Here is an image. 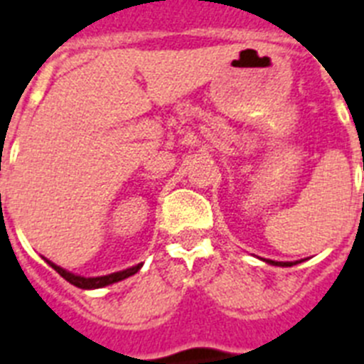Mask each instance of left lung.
Wrapping results in <instances>:
<instances>
[{"mask_svg": "<svg viewBox=\"0 0 364 364\" xmlns=\"http://www.w3.org/2000/svg\"><path fill=\"white\" fill-rule=\"evenodd\" d=\"M266 262L272 264V266H283V268L284 266H294V264H296V262H275V260H266Z\"/></svg>", "mask_w": 364, "mask_h": 364, "instance_id": "8db88e82", "label": "left lung"}]
</instances>
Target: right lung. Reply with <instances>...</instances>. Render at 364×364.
Segmentation results:
<instances>
[{"label": "right lung", "mask_w": 364, "mask_h": 364, "mask_svg": "<svg viewBox=\"0 0 364 364\" xmlns=\"http://www.w3.org/2000/svg\"><path fill=\"white\" fill-rule=\"evenodd\" d=\"M53 269H55L63 279H67L68 283L74 284L77 288H83V290H95V288H102V287H107V284H113V283H119L122 279L130 277L134 273H137L141 269L143 264H137V266H132L128 269H122V272H115V273H109V275H102V277H81V275H74V273L67 272V269H63L61 266H57V264L50 262L46 260Z\"/></svg>", "instance_id": "obj_1"}]
</instances>
